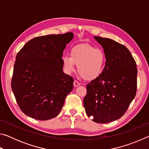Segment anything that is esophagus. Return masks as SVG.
I'll return each instance as SVG.
<instances>
[{"instance_id":"1","label":"esophagus","mask_w":149,"mask_h":149,"mask_svg":"<svg viewBox=\"0 0 149 149\" xmlns=\"http://www.w3.org/2000/svg\"><path fill=\"white\" fill-rule=\"evenodd\" d=\"M80 85H81V84H80V83L78 82L77 81H74V86L75 87L79 86Z\"/></svg>"}]
</instances>
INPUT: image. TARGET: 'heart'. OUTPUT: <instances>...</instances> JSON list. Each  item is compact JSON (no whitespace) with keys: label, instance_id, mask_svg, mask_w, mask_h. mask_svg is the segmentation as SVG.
Instances as JSON below:
<instances>
[{"label":"heart","instance_id":"b5f03b06","mask_svg":"<svg viewBox=\"0 0 149 149\" xmlns=\"http://www.w3.org/2000/svg\"><path fill=\"white\" fill-rule=\"evenodd\" d=\"M105 62L104 52L89 45H77L72 49L70 56L66 55L62 58L65 72L71 74L76 65L80 76L88 81L95 79L101 75Z\"/></svg>","mask_w":149,"mask_h":149}]
</instances>
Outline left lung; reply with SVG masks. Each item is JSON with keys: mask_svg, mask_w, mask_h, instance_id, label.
I'll use <instances>...</instances> for the list:
<instances>
[{"mask_svg": "<svg viewBox=\"0 0 149 149\" xmlns=\"http://www.w3.org/2000/svg\"><path fill=\"white\" fill-rule=\"evenodd\" d=\"M104 49V68L87 85L85 112L93 121L108 123L125 114L137 92V69L130 50L114 40L94 37Z\"/></svg>", "mask_w": 149, "mask_h": 149, "instance_id": "left-lung-1", "label": "left lung"}]
</instances>
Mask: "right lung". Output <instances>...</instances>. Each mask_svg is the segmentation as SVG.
<instances>
[{"label": "right lung", "mask_w": 149, "mask_h": 149, "mask_svg": "<svg viewBox=\"0 0 149 149\" xmlns=\"http://www.w3.org/2000/svg\"><path fill=\"white\" fill-rule=\"evenodd\" d=\"M74 34L48 35L30 40L19 50L14 65L11 87L25 114L47 120L57 116L74 79L63 72V51Z\"/></svg>", "instance_id": "obj_1"}]
</instances>
